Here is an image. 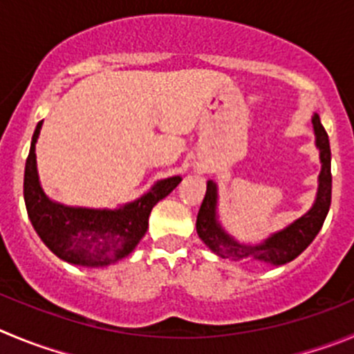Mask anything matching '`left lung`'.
I'll return each mask as SVG.
<instances>
[{"mask_svg": "<svg viewBox=\"0 0 354 354\" xmlns=\"http://www.w3.org/2000/svg\"><path fill=\"white\" fill-rule=\"evenodd\" d=\"M315 125L316 145L319 148V158H322V174H319V188L316 203L304 216L297 222L286 227L281 232L274 234L272 237L259 246H243L236 243L232 237L227 236L222 230L220 223L216 222V185L207 181L206 196H204L201 209L197 213L196 229L201 239L218 253L220 257H230V259H253L262 262L283 266L292 262L300 255L309 244L313 243L318 232L322 230L323 222L328 214L330 203H332V171H330V143L328 134L322 125L318 115L313 117Z\"/></svg>", "mask_w": 354, "mask_h": 354, "instance_id": "left-lung-1", "label": "left lung"}]
</instances>
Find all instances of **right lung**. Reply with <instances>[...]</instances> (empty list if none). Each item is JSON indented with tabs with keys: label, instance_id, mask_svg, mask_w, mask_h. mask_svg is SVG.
I'll list each match as a JSON object with an SVG mask.
<instances>
[{
	"label": "right lung",
	"instance_id": "right-lung-1",
	"mask_svg": "<svg viewBox=\"0 0 354 354\" xmlns=\"http://www.w3.org/2000/svg\"><path fill=\"white\" fill-rule=\"evenodd\" d=\"M39 129L41 122L32 134L24 171L26 209L38 236L59 259L77 266H108L124 259L147 232L151 207L169 196L181 178L158 181L150 192L122 209H85L55 204L43 194L36 173L35 145Z\"/></svg>",
	"mask_w": 354,
	"mask_h": 354
}]
</instances>
